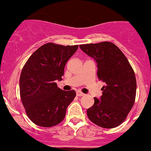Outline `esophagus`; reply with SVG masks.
I'll use <instances>...</instances> for the list:
<instances>
[{
  "label": "esophagus",
  "instance_id": "1",
  "mask_svg": "<svg viewBox=\"0 0 151 151\" xmlns=\"http://www.w3.org/2000/svg\"><path fill=\"white\" fill-rule=\"evenodd\" d=\"M77 96H85V94L80 91H77Z\"/></svg>",
  "mask_w": 151,
  "mask_h": 151
}]
</instances>
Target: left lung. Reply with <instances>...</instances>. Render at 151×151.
<instances>
[{"label":"left lung","mask_w":151,"mask_h":151,"mask_svg":"<svg viewBox=\"0 0 151 151\" xmlns=\"http://www.w3.org/2000/svg\"><path fill=\"white\" fill-rule=\"evenodd\" d=\"M80 48L97 63V76L105 83L102 96L94 98L87 110L90 121L105 129L121 124L132 109L137 91L136 77L129 60L112 42L80 45Z\"/></svg>","instance_id":"left-lung-1"}]
</instances>
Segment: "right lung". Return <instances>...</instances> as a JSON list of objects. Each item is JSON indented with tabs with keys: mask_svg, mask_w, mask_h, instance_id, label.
I'll return each mask as SVG.
<instances>
[{
	"mask_svg": "<svg viewBox=\"0 0 151 151\" xmlns=\"http://www.w3.org/2000/svg\"><path fill=\"white\" fill-rule=\"evenodd\" d=\"M78 47L47 43L24 66L19 78L20 97L27 115L35 124L52 127L64 119L76 92L63 91L55 82L62 80L66 62Z\"/></svg>",
	"mask_w": 151,
	"mask_h": 151,
	"instance_id": "right-lung-1",
	"label": "right lung"
}]
</instances>
